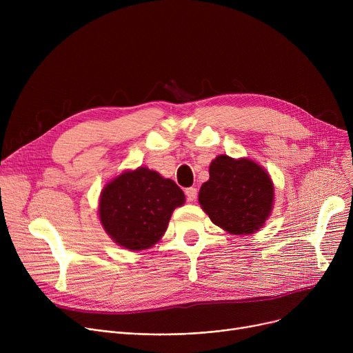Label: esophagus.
<instances>
[{"instance_id": "esophagus-1", "label": "esophagus", "mask_w": 353, "mask_h": 353, "mask_svg": "<svg viewBox=\"0 0 353 353\" xmlns=\"http://www.w3.org/2000/svg\"><path fill=\"white\" fill-rule=\"evenodd\" d=\"M186 197L189 201H194L197 197V189L196 188H189L186 189Z\"/></svg>"}]
</instances>
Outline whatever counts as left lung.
I'll return each instance as SVG.
<instances>
[{
	"mask_svg": "<svg viewBox=\"0 0 353 353\" xmlns=\"http://www.w3.org/2000/svg\"><path fill=\"white\" fill-rule=\"evenodd\" d=\"M209 174L199 203L216 226L230 234H250L265 225L273 209L274 188L261 164L220 154L210 163Z\"/></svg>",
	"mask_w": 353,
	"mask_h": 353,
	"instance_id": "1",
	"label": "left lung"
}]
</instances>
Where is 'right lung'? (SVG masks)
<instances>
[{
	"label": "right lung",
	"instance_id": "add662e5",
	"mask_svg": "<svg viewBox=\"0 0 353 353\" xmlns=\"http://www.w3.org/2000/svg\"><path fill=\"white\" fill-rule=\"evenodd\" d=\"M186 197L177 184L147 167L121 173L108 181L99 205L107 234L128 250H144L164 234L172 213Z\"/></svg>",
	"mask_w": 353,
	"mask_h": 353
}]
</instances>
